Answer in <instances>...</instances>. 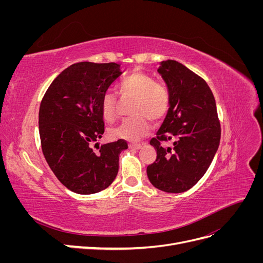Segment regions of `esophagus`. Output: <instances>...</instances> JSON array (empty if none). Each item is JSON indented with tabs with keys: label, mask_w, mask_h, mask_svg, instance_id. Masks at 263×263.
<instances>
[{
	"label": "esophagus",
	"mask_w": 263,
	"mask_h": 263,
	"mask_svg": "<svg viewBox=\"0 0 263 263\" xmlns=\"http://www.w3.org/2000/svg\"><path fill=\"white\" fill-rule=\"evenodd\" d=\"M141 144H138V142H130L129 144V148L130 149H140L141 148Z\"/></svg>",
	"instance_id": "34e87169"
}]
</instances>
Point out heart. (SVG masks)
<instances>
[{
	"instance_id": "b5f03b06",
	"label": "heart",
	"mask_w": 263,
	"mask_h": 263,
	"mask_svg": "<svg viewBox=\"0 0 263 263\" xmlns=\"http://www.w3.org/2000/svg\"><path fill=\"white\" fill-rule=\"evenodd\" d=\"M122 97L134 98L130 113L132 117L125 118L109 129V135L115 138L137 140L147 134L149 120L159 122L168 114L171 105V94L168 86L157 82L153 76L135 71L119 83ZM117 98L112 92L103 94L100 104L102 118L106 123L116 118Z\"/></svg>"
}]
</instances>
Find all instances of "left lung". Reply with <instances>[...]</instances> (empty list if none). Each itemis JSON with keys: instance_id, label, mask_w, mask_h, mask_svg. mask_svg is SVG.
<instances>
[{"instance_id": "obj_1", "label": "left lung", "mask_w": 263, "mask_h": 263, "mask_svg": "<svg viewBox=\"0 0 263 263\" xmlns=\"http://www.w3.org/2000/svg\"><path fill=\"white\" fill-rule=\"evenodd\" d=\"M161 74L171 94V105L150 145L156 161L147 166L155 187L166 193L185 192L202 179L220 140L216 102L203 78L176 60L161 62ZM172 141V147L162 142Z\"/></svg>"}]
</instances>
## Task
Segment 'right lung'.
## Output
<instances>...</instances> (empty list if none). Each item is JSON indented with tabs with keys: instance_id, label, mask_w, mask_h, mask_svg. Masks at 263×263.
<instances>
[{
	"instance_id": "1",
	"label": "right lung",
	"mask_w": 263,
	"mask_h": 263,
	"mask_svg": "<svg viewBox=\"0 0 263 263\" xmlns=\"http://www.w3.org/2000/svg\"><path fill=\"white\" fill-rule=\"evenodd\" d=\"M115 62L73 63L54 79L39 107L43 154L57 179L78 194H93L112 184L119 154L128 148L118 139L93 151L102 138L103 94L122 74Z\"/></svg>"
}]
</instances>
